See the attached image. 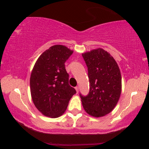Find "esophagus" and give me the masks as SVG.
<instances>
[{
	"label": "esophagus",
	"mask_w": 149,
	"mask_h": 149,
	"mask_svg": "<svg viewBox=\"0 0 149 149\" xmlns=\"http://www.w3.org/2000/svg\"><path fill=\"white\" fill-rule=\"evenodd\" d=\"M75 90H76V92L77 94V93L79 92V87H78V86H76V87L75 88Z\"/></svg>",
	"instance_id": "esophagus-1"
}]
</instances>
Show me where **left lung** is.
Returning a JSON list of instances; mask_svg holds the SVG:
<instances>
[{"label":"left lung","mask_w":149,"mask_h":149,"mask_svg":"<svg viewBox=\"0 0 149 149\" xmlns=\"http://www.w3.org/2000/svg\"><path fill=\"white\" fill-rule=\"evenodd\" d=\"M88 67L90 92L79 94L82 105L88 114L102 117L114 109L122 90L120 71L109 53L99 48L82 53Z\"/></svg>","instance_id":"8db88e82"}]
</instances>
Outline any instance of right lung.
Returning <instances> with one entry per match:
<instances>
[{
    "instance_id": "add662e5",
    "label": "right lung",
    "mask_w": 149,
    "mask_h": 149,
    "mask_svg": "<svg viewBox=\"0 0 149 149\" xmlns=\"http://www.w3.org/2000/svg\"><path fill=\"white\" fill-rule=\"evenodd\" d=\"M67 47H51L40 55L30 78L33 103L45 116L57 118L67 109L71 97L76 93L69 84L65 63L72 53Z\"/></svg>"
}]
</instances>
